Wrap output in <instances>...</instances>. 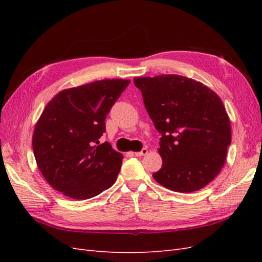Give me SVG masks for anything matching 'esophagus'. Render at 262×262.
I'll return each instance as SVG.
<instances>
[{
  "label": "esophagus",
  "instance_id": "34e87169",
  "mask_svg": "<svg viewBox=\"0 0 262 262\" xmlns=\"http://www.w3.org/2000/svg\"><path fill=\"white\" fill-rule=\"evenodd\" d=\"M147 152H148L147 148H143V149L141 150V152H137V153H134V155L138 156V157H141V156H144V155H146V154H147Z\"/></svg>",
  "mask_w": 262,
  "mask_h": 262
}]
</instances>
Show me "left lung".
<instances>
[{"mask_svg": "<svg viewBox=\"0 0 262 262\" xmlns=\"http://www.w3.org/2000/svg\"><path fill=\"white\" fill-rule=\"evenodd\" d=\"M144 106L162 134V168L153 178L176 192L207 186L224 166L232 131L221 98L208 86L181 75L134 77Z\"/></svg>", "mask_w": 262, "mask_h": 262, "instance_id": "obj_1", "label": "left lung"}]
</instances>
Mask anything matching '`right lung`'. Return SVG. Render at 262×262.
<instances>
[{"label": "right lung", "mask_w": 262, "mask_h": 262, "mask_svg": "<svg viewBox=\"0 0 262 262\" xmlns=\"http://www.w3.org/2000/svg\"><path fill=\"white\" fill-rule=\"evenodd\" d=\"M129 80H101L63 90L47 104L35 125L33 148L48 184L75 200H86L112 187L122 154L99 144L105 120Z\"/></svg>", "instance_id": "obj_1"}]
</instances>
